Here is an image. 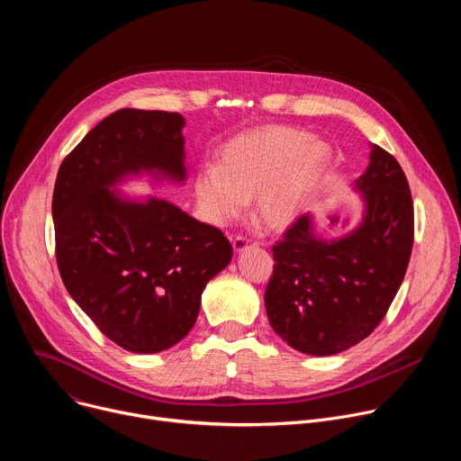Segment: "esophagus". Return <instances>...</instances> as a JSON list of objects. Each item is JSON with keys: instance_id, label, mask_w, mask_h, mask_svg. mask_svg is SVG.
Listing matches in <instances>:
<instances>
[{"instance_id": "obj_1", "label": "esophagus", "mask_w": 461, "mask_h": 461, "mask_svg": "<svg viewBox=\"0 0 461 461\" xmlns=\"http://www.w3.org/2000/svg\"><path fill=\"white\" fill-rule=\"evenodd\" d=\"M248 244H255V240H251V239H248V237H244V235H237V237L233 239V248H235V251L244 249Z\"/></svg>"}]
</instances>
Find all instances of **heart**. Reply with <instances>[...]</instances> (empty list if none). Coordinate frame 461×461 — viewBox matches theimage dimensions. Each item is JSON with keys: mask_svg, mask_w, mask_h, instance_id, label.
<instances>
[{"mask_svg": "<svg viewBox=\"0 0 461 461\" xmlns=\"http://www.w3.org/2000/svg\"><path fill=\"white\" fill-rule=\"evenodd\" d=\"M330 157L326 142L299 129L249 131L222 146L217 166L196 175V203L210 222L228 226L244 217L248 201L255 199L260 221L288 226L303 212Z\"/></svg>", "mask_w": 461, "mask_h": 461, "instance_id": "heart-1", "label": "heart"}]
</instances>
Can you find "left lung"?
Returning a JSON list of instances; mask_svg holds the SVG:
<instances>
[{
    "label": "left lung",
    "instance_id": "left-lung-1",
    "mask_svg": "<svg viewBox=\"0 0 461 461\" xmlns=\"http://www.w3.org/2000/svg\"><path fill=\"white\" fill-rule=\"evenodd\" d=\"M354 189L363 217L347 233L326 240L304 213L272 248L267 313L276 334L308 356H334L368 338L411 260L414 206L398 160L372 144L370 164Z\"/></svg>",
    "mask_w": 461,
    "mask_h": 461
}]
</instances>
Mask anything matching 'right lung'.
<instances>
[{
    "label": "right lung",
    "instance_id": "add662e5",
    "mask_svg": "<svg viewBox=\"0 0 461 461\" xmlns=\"http://www.w3.org/2000/svg\"><path fill=\"white\" fill-rule=\"evenodd\" d=\"M178 113L120 109L65 157L52 193L61 281L100 332L135 354L184 339L210 279L231 260L224 233L175 204L111 189L142 173L185 180Z\"/></svg>",
    "mask_w": 461,
    "mask_h": 461
}]
</instances>
